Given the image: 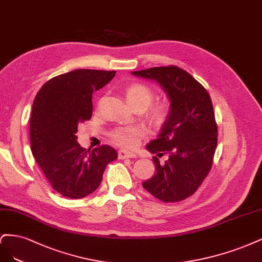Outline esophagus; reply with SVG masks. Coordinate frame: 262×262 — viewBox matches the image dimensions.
Wrapping results in <instances>:
<instances>
[{
  "instance_id": "obj_1",
  "label": "esophagus",
  "mask_w": 262,
  "mask_h": 262,
  "mask_svg": "<svg viewBox=\"0 0 262 262\" xmlns=\"http://www.w3.org/2000/svg\"><path fill=\"white\" fill-rule=\"evenodd\" d=\"M135 157H136V155L132 154V152H127V151H125V150L119 151V159H121V160L127 159V158H135Z\"/></svg>"
}]
</instances>
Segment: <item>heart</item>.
<instances>
[{
  "mask_svg": "<svg viewBox=\"0 0 262 262\" xmlns=\"http://www.w3.org/2000/svg\"><path fill=\"white\" fill-rule=\"evenodd\" d=\"M126 99L133 107L142 106L147 108L154 99V92L146 85L134 83L126 90ZM166 112L167 105L165 103H158L152 107L151 114L156 120H162ZM145 135L146 129L142 126H126L114 129L111 137L116 145L126 149H135Z\"/></svg>",
  "mask_w": 262,
  "mask_h": 262,
  "instance_id": "1",
  "label": "heart"
}]
</instances>
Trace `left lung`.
Listing matches in <instances>:
<instances>
[{"instance_id": "left-lung-1", "label": "left lung", "mask_w": 262, "mask_h": 262, "mask_svg": "<svg viewBox=\"0 0 262 262\" xmlns=\"http://www.w3.org/2000/svg\"><path fill=\"white\" fill-rule=\"evenodd\" d=\"M157 81L170 101V111L156 139L146 146L157 172L142 186L163 202L191 196L206 179L215 152L217 127L211 98L204 86L177 66L152 67L132 72Z\"/></svg>"}]
</instances>
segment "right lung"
I'll return each mask as SVG.
<instances>
[{"instance_id": "right-lung-1", "label": "right lung", "mask_w": 262, "mask_h": 262, "mask_svg": "<svg viewBox=\"0 0 262 262\" xmlns=\"http://www.w3.org/2000/svg\"><path fill=\"white\" fill-rule=\"evenodd\" d=\"M115 71L75 70L47 81L33 100L30 145L33 158L51 186L62 196L83 198L102 181L105 166L117 158L114 148H82L78 124L91 119L92 94L104 87Z\"/></svg>"}]
</instances>
